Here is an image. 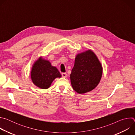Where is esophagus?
<instances>
[{
    "mask_svg": "<svg viewBox=\"0 0 135 135\" xmlns=\"http://www.w3.org/2000/svg\"><path fill=\"white\" fill-rule=\"evenodd\" d=\"M61 75H62V76L63 77V78H66V77H67V74L65 73H62Z\"/></svg>",
    "mask_w": 135,
    "mask_h": 135,
    "instance_id": "obj_1",
    "label": "esophagus"
}]
</instances>
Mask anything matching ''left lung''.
Returning <instances> with one entry per match:
<instances>
[{
    "instance_id": "1",
    "label": "left lung",
    "mask_w": 135,
    "mask_h": 135,
    "mask_svg": "<svg viewBox=\"0 0 135 135\" xmlns=\"http://www.w3.org/2000/svg\"><path fill=\"white\" fill-rule=\"evenodd\" d=\"M103 67L97 56L91 50L76 55L70 75L73 89L80 94L93 90L101 80Z\"/></svg>"
}]
</instances>
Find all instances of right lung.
<instances>
[{
    "mask_svg": "<svg viewBox=\"0 0 135 135\" xmlns=\"http://www.w3.org/2000/svg\"><path fill=\"white\" fill-rule=\"evenodd\" d=\"M61 77L58 69L42 57L35 62L31 69V78L33 83L42 89H48L55 79Z\"/></svg>",
    "mask_w": 135,
    "mask_h": 135,
    "instance_id": "obj_1",
    "label": "right lung"
}]
</instances>
